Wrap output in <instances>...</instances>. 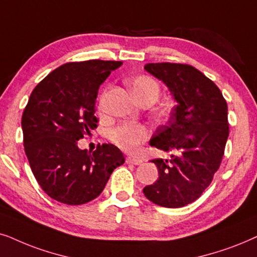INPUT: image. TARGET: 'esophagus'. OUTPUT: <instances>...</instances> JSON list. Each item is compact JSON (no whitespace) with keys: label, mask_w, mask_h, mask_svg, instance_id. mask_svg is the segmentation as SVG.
<instances>
[{"label":"esophagus","mask_w":257,"mask_h":257,"mask_svg":"<svg viewBox=\"0 0 257 257\" xmlns=\"http://www.w3.org/2000/svg\"><path fill=\"white\" fill-rule=\"evenodd\" d=\"M125 162L128 164H135V166H139V164L142 163V160L139 159V157H134V156H128L125 159Z\"/></svg>","instance_id":"34e87169"}]
</instances>
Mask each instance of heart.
Masks as SVG:
<instances>
[{
	"mask_svg": "<svg viewBox=\"0 0 257 257\" xmlns=\"http://www.w3.org/2000/svg\"><path fill=\"white\" fill-rule=\"evenodd\" d=\"M129 84L140 103L153 104L159 100L161 95L159 82L148 75H140L132 78ZM162 115H164V111H162ZM148 136V128L145 124L134 122L121 123L108 132V139L126 153H135Z\"/></svg>",
	"mask_w": 257,
	"mask_h": 257,
	"instance_id": "b5f03b06",
	"label": "heart"
}]
</instances>
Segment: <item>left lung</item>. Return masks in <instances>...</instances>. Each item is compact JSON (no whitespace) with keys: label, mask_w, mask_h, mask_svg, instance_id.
<instances>
[{"label":"left lung","mask_w":257,"mask_h":257,"mask_svg":"<svg viewBox=\"0 0 257 257\" xmlns=\"http://www.w3.org/2000/svg\"><path fill=\"white\" fill-rule=\"evenodd\" d=\"M145 69L167 84L177 104L150 141L172 157L152 160L159 179L143 193L157 206L181 208L202 195L220 168L229 135L228 105L217 85L193 66L147 63Z\"/></svg>","instance_id":"left-lung-1"}]
</instances>
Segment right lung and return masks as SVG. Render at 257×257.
Returning a JSON list of instances; mask_svg holds the SVG:
<instances>
[{"mask_svg":"<svg viewBox=\"0 0 257 257\" xmlns=\"http://www.w3.org/2000/svg\"><path fill=\"white\" fill-rule=\"evenodd\" d=\"M121 61L69 62L47 75L30 94L22 115L25 152L44 193L77 206L96 198L116 167L124 163L110 143L93 153L77 141L97 126L95 101L100 85Z\"/></svg>","mask_w":257,"mask_h":257,"instance_id":"right-lung-1","label":"right lung"}]
</instances>
